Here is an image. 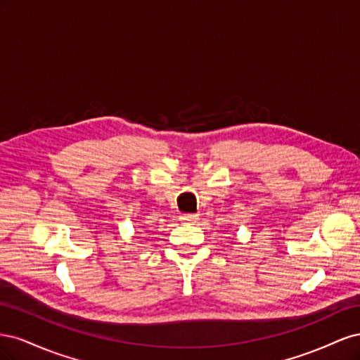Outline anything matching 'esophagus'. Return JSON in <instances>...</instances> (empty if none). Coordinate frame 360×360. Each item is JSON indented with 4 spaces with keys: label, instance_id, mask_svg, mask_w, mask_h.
<instances>
[{
    "label": "esophagus",
    "instance_id": "obj_1",
    "mask_svg": "<svg viewBox=\"0 0 360 360\" xmlns=\"http://www.w3.org/2000/svg\"><path fill=\"white\" fill-rule=\"evenodd\" d=\"M181 222H188V224H192L198 219V214H192V213H184L180 216Z\"/></svg>",
    "mask_w": 360,
    "mask_h": 360
}]
</instances>
